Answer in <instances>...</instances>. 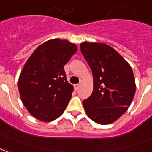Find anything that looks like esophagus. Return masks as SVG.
I'll use <instances>...</instances> for the list:
<instances>
[{
  "instance_id": "obj_1",
  "label": "esophagus",
  "mask_w": 152,
  "mask_h": 152,
  "mask_svg": "<svg viewBox=\"0 0 152 152\" xmlns=\"http://www.w3.org/2000/svg\"><path fill=\"white\" fill-rule=\"evenodd\" d=\"M74 88H75V90H78L80 88V85H74Z\"/></svg>"
}]
</instances>
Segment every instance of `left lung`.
<instances>
[{
	"label": "left lung",
	"mask_w": 152,
	"mask_h": 152,
	"mask_svg": "<svg viewBox=\"0 0 152 152\" xmlns=\"http://www.w3.org/2000/svg\"><path fill=\"white\" fill-rule=\"evenodd\" d=\"M80 51L93 78V93L83 102L85 112L98 124L115 122L127 110L135 93L132 68L118 51L104 43L84 42Z\"/></svg>",
	"instance_id": "8db88e82"
}]
</instances>
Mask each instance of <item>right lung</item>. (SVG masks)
<instances>
[{
    "instance_id": "obj_1",
    "label": "right lung",
    "mask_w": 152,
    "mask_h": 152,
    "mask_svg": "<svg viewBox=\"0 0 152 152\" xmlns=\"http://www.w3.org/2000/svg\"><path fill=\"white\" fill-rule=\"evenodd\" d=\"M76 50V45L67 40L51 39L40 45L25 64L18 90L24 106L35 118L51 122L65 110L73 87L64 67Z\"/></svg>"
}]
</instances>
